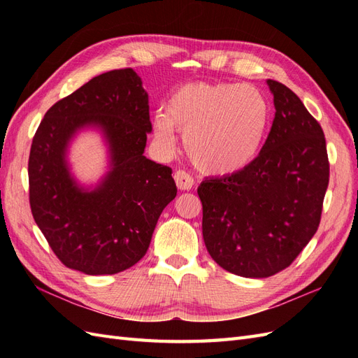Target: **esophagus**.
Listing matches in <instances>:
<instances>
[{
	"label": "esophagus",
	"instance_id": "esophagus-1",
	"mask_svg": "<svg viewBox=\"0 0 358 358\" xmlns=\"http://www.w3.org/2000/svg\"><path fill=\"white\" fill-rule=\"evenodd\" d=\"M175 182L178 188L182 191H189L194 187V178L183 170H178L175 173Z\"/></svg>",
	"mask_w": 358,
	"mask_h": 358
}]
</instances>
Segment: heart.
Wrapping results in <instances>:
<instances>
[{
  "label": "heart",
  "instance_id": "b5f03b06",
  "mask_svg": "<svg viewBox=\"0 0 358 358\" xmlns=\"http://www.w3.org/2000/svg\"><path fill=\"white\" fill-rule=\"evenodd\" d=\"M270 121L264 94L252 85L197 82L170 96L167 113L154 117L158 142L175 143V127L192 164L208 175L241 171L258 154Z\"/></svg>",
  "mask_w": 358,
  "mask_h": 358
}]
</instances>
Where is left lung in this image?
Returning <instances> with one entry per match:
<instances>
[{"mask_svg":"<svg viewBox=\"0 0 358 358\" xmlns=\"http://www.w3.org/2000/svg\"><path fill=\"white\" fill-rule=\"evenodd\" d=\"M267 85L276 112L258 157L197 189L206 248L227 272L243 278L272 276L294 262L318 230L329 187L321 125L285 85Z\"/></svg>","mask_w":358,"mask_h":358,"instance_id":"1","label":"left lung"}]
</instances>
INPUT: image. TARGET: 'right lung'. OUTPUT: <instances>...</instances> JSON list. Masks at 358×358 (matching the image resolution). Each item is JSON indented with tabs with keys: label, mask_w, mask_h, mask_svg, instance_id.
Wrapping results in <instances>:
<instances>
[{
	"label": "right lung",
	"mask_w": 358,
	"mask_h": 358,
	"mask_svg": "<svg viewBox=\"0 0 358 358\" xmlns=\"http://www.w3.org/2000/svg\"><path fill=\"white\" fill-rule=\"evenodd\" d=\"M86 126L102 129L111 155V170L94 190L75 182L66 162L71 138ZM150 131L148 92L133 69L96 76L46 112L31 145L29 204L64 266L115 275L146 254L178 192L171 169L143 155Z\"/></svg>",
	"instance_id": "obj_1"
}]
</instances>
